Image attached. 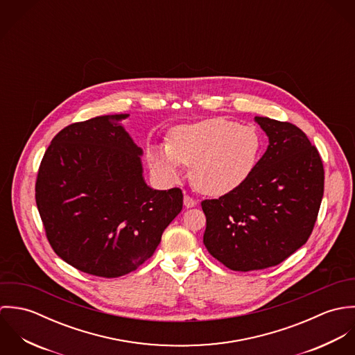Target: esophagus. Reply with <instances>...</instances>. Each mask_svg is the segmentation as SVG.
Masks as SVG:
<instances>
[{
    "label": "esophagus",
    "mask_w": 355,
    "mask_h": 355,
    "mask_svg": "<svg viewBox=\"0 0 355 355\" xmlns=\"http://www.w3.org/2000/svg\"><path fill=\"white\" fill-rule=\"evenodd\" d=\"M183 202H184V206H186V207H194V206L197 205V201H196L193 197H190L189 194H186V196H184Z\"/></svg>",
    "instance_id": "34e87169"
}]
</instances>
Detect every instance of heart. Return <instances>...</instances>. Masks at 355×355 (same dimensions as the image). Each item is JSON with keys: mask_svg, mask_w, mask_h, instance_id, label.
<instances>
[{"mask_svg": "<svg viewBox=\"0 0 355 355\" xmlns=\"http://www.w3.org/2000/svg\"><path fill=\"white\" fill-rule=\"evenodd\" d=\"M261 152L258 132L223 117L179 125L168 145L153 148L154 171L175 182L182 166H191V182L207 196H224L239 187L253 172Z\"/></svg>", "mask_w": 355, "mask_h": 355, "instance_id": "heart-1", "label": "heart"}]
</instances>
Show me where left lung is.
I'll use <instances>...</instances> for the list:
<instances>
[{
    "label": "left lung",
    "mask_w": 355,
    "mask_h": 355,
    "mask_svg": "<svg viewBox=\"0 0 355 355\" xmlns=\"http://www.w3.org/2000/svg\"><path fill=\"white\" fill-rule=\"evenodd\" d=\"M269 145L234 191L201 202L203 245L231 270L279 265L307 242L324 196V166L306 134L288 121L255 117Z\"/></svg>",
    "instance_id": "1"
}]
</instances>
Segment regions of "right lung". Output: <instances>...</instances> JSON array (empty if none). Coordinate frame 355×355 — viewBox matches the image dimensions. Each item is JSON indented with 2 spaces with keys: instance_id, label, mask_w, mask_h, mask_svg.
Wrapping results in <instances>:
<instances>
[{
  "instance_id": "add662e5",
  "label": "right lung",
  "mask_w": 355,
  "mask_h": 355,
  "mask_svg": "<svg viewBox=\"0 0 355 355\" xmlns=\"http://www.w3.org/2000/svg\"><path fill=\"white\" fill-rule=\"evenodd\" d=\"M107 114L69 124L41 161L35 201L53 252L98 277L138 269L183 207L175 187L158 191L142 176L141 154L121 121Z\"/></svg>"
}]
</instances>
